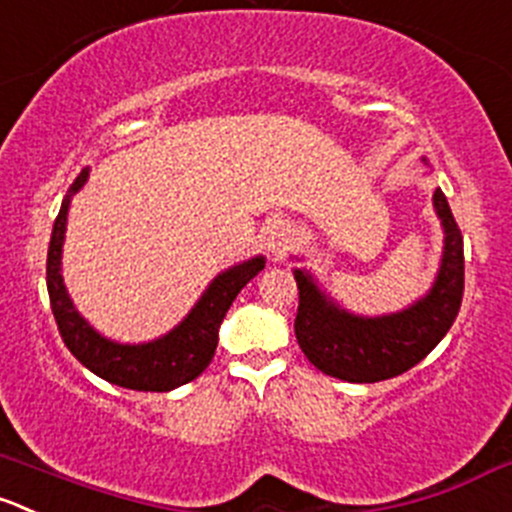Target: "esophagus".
Instances as JSON below:
<instances>
[{
	"instance_id": "obj_1",
	"label": "esophagus",
	"mask_w": 512,
	"mask_h": 512,
	"mask_svg": "<svg viewBox=\"0 0 512 512\" xmlns=\"http://www.w3.org/2000/svg\"><path fill=\"white\" fill-rule=\"evenodd\" d=\"M292 237H295V230H292V222L285 220V217H272L265 225V230H262L265 250L272 260L285 255L287 247L292 245Z\"/></svg>"
}]
</instances>
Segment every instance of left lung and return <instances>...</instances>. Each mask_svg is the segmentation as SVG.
<instances>
[{"mask_svg":"<svg viewBox=\"0 0 512 512\" xmlns=\"http://www.w3.org/2000/svg\"><path fill=\"white\" fill-rule=\"evenodd\" d=\"M433 207L445 235L438 275L430 290L403 310L355 315L332 300L307 267L292 270L300 290L295 335L317 370L347 382H380L403 375L443 340L463 300V235L440 187L433 190Z\"/></svg>","mask_w":512,"mask_h":512,"instance_id":"left-lung-1","label":"left lung"}]
</instances>
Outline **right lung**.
Instances as JSON below:
<instances>
[{
	"instance_id": "right-lung-1",
	"label": "right lung",
	"mask_w": 512,
	"mask_h": 512,
	"mask_svg": "<svg viewBox=\"0 0 512 512\" xmlns=\"http://www.w3.org/2000/svg\"><path fill=\"white\" fill-rule=\"evenodd\" d=\"M87 180L89 167H84L62 200L52 227V240H49L47 290L59 335L69 352L102 380L127 390L170 393V390L195 380L210 365L217 350V340H220V325L232 300L257 272L265 270V257L255 255L222 270L205 287L200 300L182 317V322H177L165 335L147 342L109 340L79 315L62 275V247L69 205H72V197L87 185Z\"/></svg>"
}]
</instances>
